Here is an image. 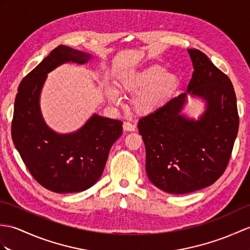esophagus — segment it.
<instances>
[{"label": "esophagus", "mask_w": 250, "mask_h": 250, "mask_svg": "<svg viewBox=\"0 0 250 250\" xmlns=\"http://www.w3.org/2000/svg\"><path fill=\"white\" fill-rule=\"evenodd\" d=\"M123 126H124V130H125V131H129V132L135 131V125H132V124L130 123V121H125Z\"/></svg>", "instance_id": "1"}]
</instances>
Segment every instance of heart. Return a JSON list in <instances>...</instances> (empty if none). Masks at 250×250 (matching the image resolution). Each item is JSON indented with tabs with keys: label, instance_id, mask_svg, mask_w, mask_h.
<instances>
[{
	"label": "heart",
	"instance_id": "heart-1",
	"mask_svg": "<svg viewBox=\"0 0 250 250\" xmlns=\"http://www.w3.org/2000/svg\"><path fill=\"white\" fill-rule=\"evenodd\" d=\"M177 85V78L166 73L165 69L158 65L150 66L139 72H132L121 79L118 87L121 91L135 95L132 106L138 114H148L160 106L170 96ZM107 98L112 103H118L117 92L107 90Z\"/></svg>",
	"mask_w": 250,
	"mask_h": 250
}]
</instances>
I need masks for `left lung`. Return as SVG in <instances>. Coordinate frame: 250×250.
I'll list each match as a JSON object with an SVG mask.
<instances>
[{
  "instance_id": "obj_1",
  "label": "left lung",
  "mask_w": 250,
  "mask_h": 250,
  "mask_svg": "<svg viewBox=\"0 0 250 250\" xmlns=\"http://www.w3.org/2000/svg\"><path fill=\"white\" fill-rule=\"evenodd\" d=\"M193 62L188 92L207 101L199 120L180 114L187 94L179 95L138 120L146 147V171L156 188L187 194L208 187L227 168L239 130L236 97L230 79L201 51L188 50Z\"/></svg>"
}]
</instances>
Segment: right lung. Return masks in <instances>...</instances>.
<instances>
[{
  "mask_svg": "<svg viewBox=\"0 0 250 250\" xmlns=\"http://www.w3.org/2000/svg\"><path fill=\"white\" fill-rule=\"evenodd\" d=\"M90 55L59 45L25 75L16 96L11 137L32 177L54 193H77L101 177L113 144L123 134V121L94 115L72 134L60 135L42 120L39 95L46 74L61 63H84Z\"/></svg>",
  "mask_w": 250,
  "mask_h": 250,
  "instance_id": "obj_1",
  "label": "right lung"
}]
</instances>
